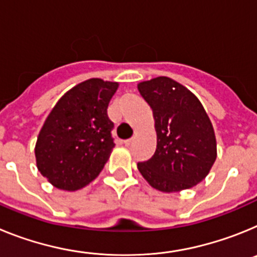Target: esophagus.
Listing matches in <instances>:
<instances>
[{
    "mask_svg": "<svg viewBox=\"0 0 257 257\" xmlns=\"http://www.w3.org/2000/svg\"><path fill=\"white\" fill-rule=\"evenodd\" d=\"M133 142H134V139H126V140H123V144L126 145V147H130V145L133 144Z\"/></svg>",
    "mask_w": 257,
    "mask_h": 257,
    "instance_id": "obj_1",
    "label": "esophagus"
}]
</instances>
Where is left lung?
Returning <instances> with one entry per match:
<instances>
[{"label":"left lung","instance_id":"obj_1","mask_svg":"<svg viewBox=\"0 0 257 257\" xmlns=\"http://www.w3.org/2000/svg\"><path fill=\"white\" fill-rule=\"evenodd\" d=\"M153 110L157 149L138 163L143 178L161 192H180L201 183L216 160L210 118L194 94L169 77L138 85Z\"/></svg>","mask_w":257,"mask_h":257}]
</instances>
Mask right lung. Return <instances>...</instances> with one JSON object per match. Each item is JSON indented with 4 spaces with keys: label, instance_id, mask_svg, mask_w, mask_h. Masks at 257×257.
Listing matches in <instances>:
<instances>
[{
    "label": "right lung",
    "instance_id": "obj_1",
    "mask_svg": "<svg viewBox=\"0 0 257 257\" xmlns=\"http://www.w3.org/2000/svg\"><path fill=\"white\" fill-rule=\"evenodd\" d=\"M117 88V82L87 79L65 92L47 115L35 153L38 171L55 188L78 190L103 170L114 148L106 109Z\"/></svg>",
    "mask_w": 257,
    "mask_h": 257
}]
</instances>
